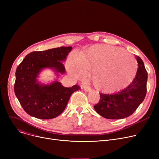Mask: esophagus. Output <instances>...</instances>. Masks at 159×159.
I'll use <instances>...</instances> for the list:
<instances>
[{
	"label": "esophagus",
	"instance_id": "34e87169",
	"mask_svg": "<svg viewBox=\"0 0 159 159\" xmlns=\"http://www.w3.org/2000/svg\"><path fill=\"white\" fill-rule=\"evenodd\" d=\"M83 89H84V90L86 91V92H89V91H91V88L88 86H83Z\"/></svg>",
	"mask_w": 159,
	"mask_h": 159
}]
</instances>
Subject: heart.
<instances>
[{
    "label": "heart",
    "instance_id": "1",
    "mask_svg": "<svg viewBox=\"0 0 159 159\" xmlns=\"http://www.w3.org/2000/svg\"><path fill=\"white\" fill-rule=\"evenodd\" d=\"M75 77H84L91 71L94 86L104 93H113L127 86L134 79L137 62L122 48L106 44L95 45L80 53L72 52L66 64Z\"/></svg>",
    "mask_w": 159,
    "mask_h": 159
}]
</instances>
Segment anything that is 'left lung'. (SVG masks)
I'll list each match as a JSON object with an SVG mask.
<instances>
[{"mask_svg": "<svg viewBox=\"0 0 159 159\" xmlns=\"http://www.w3.org/2000/svg\"><path fill=\"white\" fill-rule=\"evenodd\" d=\"M138 69L131 84L112 94L100 93L99 102L94 106L96 112L107 119H122L132 115L143 102L146 95L148 73L143 60L136 56Z\"/></svg>", "mask_w": 159, "mask_h": 159, "instance_id": "1", "label": "left lung"}]
</instances>
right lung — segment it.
<instances>
[{
    "label": "right lung",
    "mask_w": 159,
    "mask_h": 159,
    "mask_svg": "<svg viewBox=\"0 0 159 159\" xmlns=\"http://www.w3.org/2000/svg\"><path fill=\"white\" fill-rule=\"evenodd\" d=\"M72 47H61L28 54L19 65L15 73V93L24 111L39 119H51L61 115L68 104L71 94L80 87L66 88L56 79L44 84L39 80L46 69L52 70L56 77L64 74L62 62Z\"/></svg>",
    "instance_id": "add662e5"
}]
</instances>
